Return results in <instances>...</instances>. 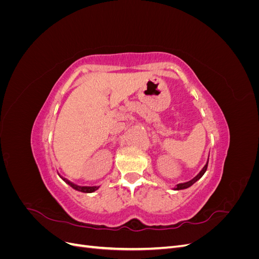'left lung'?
I'll list each match as a JSON object with an SVG mask.
<instances>
[{
    "label": "left lung",
    "instance_id": "1",
    "mask_svg": "<svg viewBox=\"0 0 259 259\" xmlns=\"http://www.w3.org/2000/svg\"><path fill=\"white\" fill-rule=\"evenodd\" d=\"M207 164H208V159H207V162H206V164L204 165V167H203L202 169H201V171L200 173L195 176V177H193L191 180H189V182H187V183H184V184H178L175 188H174V190H183V189H187V188H189V187H191L194 183H197L198 180L204 175V173L206 171V169H207Z\"/></svg>",
    "mask_w": 259,
    "mask_h": 259
}]
</instances>
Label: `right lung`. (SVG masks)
Here are the masks:
<instances>
[{"mask_svg":"<svg viewBox=\"0 0 259 259\" xmlns=\"http://www.w3.org/2000/svg\"><path fill=\"white\" fill-rule=\"evenodd\" d=\"M62 178V177H61ZM62 180H64V182L66 183V184H68L70 187H72L74 190H76V191H80V192H84V193H92V192H95L99 187H97V186H93V187H88V186H77V185H75V184H73V183H71V182H69L68 179H66V178H62Z\"/></svg>","mask_w":259,"mask_h":259,"instance_id":"add662e5","label":"right lung"}]
</instances>
